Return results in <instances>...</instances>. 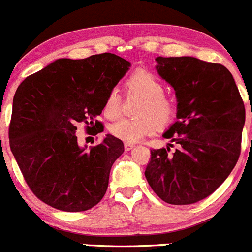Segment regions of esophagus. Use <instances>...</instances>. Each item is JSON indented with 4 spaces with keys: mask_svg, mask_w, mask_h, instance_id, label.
Wrapping results in <instances>:
<instances>
[{
    "mask_svg": "<svg viewBox=\"0 0 252 252\" xmlns=\"http://www.w3.org/2000/svg\"><path fill=\"white\" fill-rule=\"evenodd\" d=\"M133 147H134L133 143H128V142H126V143H125V151H131Z\"/></svg>",
    "mask_w": 252,
    "mask_h": 252,
    "instance_id": "1",
    "label": "esophagus"
}]
</instances>
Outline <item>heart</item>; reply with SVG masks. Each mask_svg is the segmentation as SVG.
<instances>
[{
  "mask_svg": "<svg viewBox=\"0 0 252 252\" xmlns=\"http://www.w3.org/2000/svg\"><path fill=\"white\" fill-rule=\"evenodd\" d=\"M126 88L131 95L143 98L136 110L139 118L120 119L111 124L109 131L121 141L134 143L165 126L173 120L175 114V103L166 96L165 84L159 77L148 71H136L127 78ZM104 114L109 119H116L121 114V98L118 91L113 89L106 95L104 103Z\"/></svg>",
  "mask_w": 252,
  "mask_h": 252,
  "instance_id": "heart-1",
  "label": "heart"
}]
</instances>
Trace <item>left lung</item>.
I'll use <instances>...</instances> for the list:
<instances>
[{
  "mask_svg": "<svg viewBox=\"0 0 252 252\" xmlns=\"http://www.w3.org/2000/svg\"><path fill=\"white\" fill-rule=\"evenodd\" d=\"M175 91L176 121L163 133L178 144L152 149L144 175L159 198L191 205L224 183L240 156L245 106L226 67L192 56L156 59Z\"/></svg>",
  "mask_w": 252,
  "mask_h": 252,
  "instance_id": "obj_1",
  "label": "left lung"
}]
</instances>
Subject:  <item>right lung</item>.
<instances>
[{
    "label": "right lung",
    "instance_id": "1",
    "mask_svg": "<svg viewBox=\"0 0 252 252\" xmlns=\"http://www.w3.org/2000/svg\"><path fill=\"white\" fill-rule=\"evenodd\" d=\"M129 67L110 52L59 59L17 88L9 125L12 153L31 190L46 205L82 212L104 197L124 143L106 134L101 143L87 149L77 142L76 125L86 123L96 127V133L103 132L96 116Z\"/></svg>",
    "mask_w": 252,
    "mask_h": 252
}]
</instances>
